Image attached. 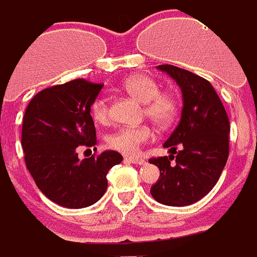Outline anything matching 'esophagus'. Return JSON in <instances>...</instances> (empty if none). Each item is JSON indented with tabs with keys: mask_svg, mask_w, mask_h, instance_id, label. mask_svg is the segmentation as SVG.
Masks as SVG:
<instances>
[{
	"mask_svg": "<svg viewBox=\"0 0 257 257\" xmlns=\"http://www.w3.org/2000/svg\"><path fill=\"white\" fill-rule=\"evenodd\" d=\"M125 160L129 161V163H133V164H137V165H143V164H145V160H144V159H141V157L126 156V157H125Z\"/></svg>",
	"mask_w": 257,
	"mask_h": 257,
	"instance_id": "obj_1",
	"label": "esophagus"
}]
</instances>
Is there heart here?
<instances>
[{
    "instance_id": "1",
    "label": "heart",
    "mask_w": 257,
    "mask_h": 257,
    "mask_svg": "<svg viewBox=\"0 0 257 257\" xmlns=\"http://www.w3.org/2000/svg\"><path fill=\"white\" fill-rule=\"evenodd\" d=\"M124 89L141 102L144 114L160 125L171 124L179 113V101L172 93L160 92V85L147 74L131 76L122 84ZM94 121L105 124L109 120V102L106 97H97L90 106ZM153 139V131L148 125L122 126L109 135L108 145L124 155H136L141 145Z\"/></svg>"
}]
</instances>
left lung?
I'll list each match as a JSON object with an SVG mask.
<instances>
[{"label": "left lung", "mask_w": 257, "mask_h": 257, "mask_svg": "<svg viewBox=\"0 0 257 257\" xmlns=\"http://www.w3.org/2000/svg\"><path fill=\"white\" fill-rule=\"evenodd\" d=\"M157 68L181 88L183 110L177 128L164 144L171 156L149 160L160 169L151 195L164 205L185 207L203 199L219 181L229 155V120L208 80L168 64Z\"/></svg>", "instance_id": "8db88e82"}]
</instances>
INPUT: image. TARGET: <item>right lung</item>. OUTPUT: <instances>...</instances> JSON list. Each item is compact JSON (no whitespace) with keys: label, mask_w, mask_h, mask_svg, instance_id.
<instances>
[{"label":"right lung","mask_w":257,"mask_h":257,"mask_svg":"<svg viewBox=\"0 0 257 257\" xmlns=\"http://www.w3.org/2000/svg\"><path fill=\"white\" fill-rule=\"evenodd\" d=\"M102 86L84 78L49 86L30 100L24 114L26 168L38 189L61 207L78 209L98 201L109 169L122 161L116 151L78 159V149L97 144L90 106Z\"/></svg>","instance_id":"add662e5"}]
</instances>
